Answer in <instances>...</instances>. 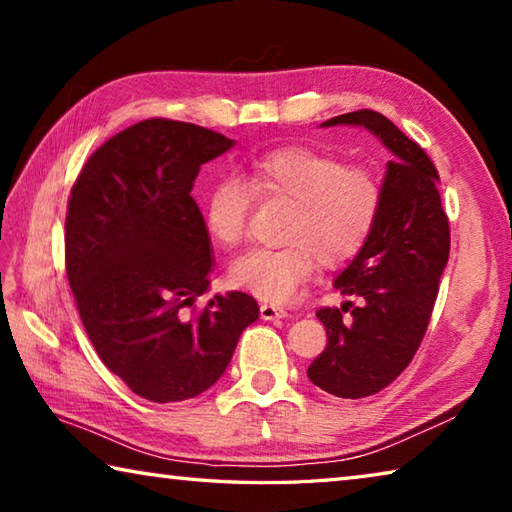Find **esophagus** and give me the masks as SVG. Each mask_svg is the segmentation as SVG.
Instances as JSON below:
<instances>
[{"label":"esophagus","mask_w":512,"mask_h":512,"mask_svg":"<svg viewBox=\"0 0 512 512\" xmlns=\"http://www.w3.org/2000/svg\"><path fill=\"white\" fill-rule=\"evenodd\" d=\"M259 316H262V320H277V318H287L289 314L282 307L262 305V307H259Z\"/></svg>","instance_id":"34e87169"}]
</instances>
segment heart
I'll return each mask as SVG.
<instances>
[{"label": "heart", "instance_id": "obj_1", "mask_svg": "<svg viewBox=\"0 0 512 512\" xmlns=\"http://www.w3.org/2000/svg\"><path fill=\"white\" fill-rule=\"evenodd\" d=\"M248 183L237 176L216 180L205 198V225L225 248L246 239L253 192L293 205L282 248H257L230 268V282L259 300H291L318 262L336 268L352 262L375 232L384 187L375 171L345 164L311 146H280L248 162Z\"/></svg>", "mask_w": 512, "mask_h": 512}]
</instances>
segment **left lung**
Returning a JSON list of instances; mask_svg holds the SVG:
<instances>
[{"label":"left lung","instance_id":"left-lung-1","mask_svg":"<svg viewBox=\"0 0 512 512\" xmlns=\"http://www.w3.org/2000/svg\"><path fill=\"white\" fill-rule=\"evenodd\" d=\"M359 124L388 149L384 203L366 248L336 280L361 305L320 307L327 345L307 368L323 391L345 400L375 395L402 375L427 332L438 282L449 257V221L438 169L418 142L375 110H354L323 126ZM350 317H345L347 311Z\"/></svg>","mask_w":512,"mask_h":512}]
</instances>
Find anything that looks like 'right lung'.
Returning <instances> with one entry per match:
<instances>
[{
    "label": "right lung",
    "instance_id": "1",
    "mask_svg": "<svg viewBox=\"0 0 512 512\" xmlns=\"http://www.w3.org/2000/svg\"><path fill=\"white\" fill-rule=\"evenodd\" d=\"M232 144L187 121H137L90 155L69 194L65 271L76 309L99 359L144 400L207 391L259 316L241 291L196 307L212 250L192 189Z\"/></svg>",
    "mask_w": 512,
    "mask_h": 512
}]
</instances>
